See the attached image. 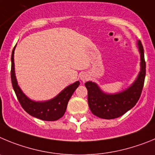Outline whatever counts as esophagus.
<instances>
[{"mask_svg":"<svg viewBox=\"0 0 155 155\" xmlns=\"http://www.w3.org/2000/svg\"><path fill=\"white\" fill-rule=\"evenodd\" d=\"M80 79H81V80L86 81V79H87V76H86V74H84V73H83V74L80 76Z\"/></svg>","mask_w":155,"mask_h":155,"instance_id":"1","label":"esophagus"}]
</instances>
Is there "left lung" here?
Listing matches in <instances>:
<instances>
[{
  "label": "left lung",
  "instance_id": "8db88e82",
  "mask_svg": "<svg viewBox=\"0 0 155 155\" xmlns=\"http://www.w3.org/2000/svg\"><path fill=\"white\" fill-rule=\"evenodd\" d=\"M140 53V72L134 83L124 91L116 94H106L91 81L85 83L88 91V104L90 110L98 117L114 119L124 115L134 107L140 99L146 75V62L141 41L137 42Z\"/></svg>",
  "mask_w": 155,
  "mask_h": 155
}]
</instances>
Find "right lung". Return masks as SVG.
<instances>
[{
    "label": "right lung",
    "mask_w": 155,
    "mask_h": 155,
    "mask_svg": "<svg viewBox=\"0 0 155 155\" xmlns=\"http://www.w3.org/2000/svg\"><path fill=\"white\" fill-rule=\"evenodd\" d=\"M15 48V46L12 54L11 78H12L13 89L22 108L31 116L42 120L55 121L62 117V116L66 110L69 99L76 90V88L79 86V81L64 89L57 97L52 100L45 102H35L31 100L22 93L19 86H18L15 74V62H14Z\"/></svg>",
    "instance_id": "obj_1"
}]
</instances>
